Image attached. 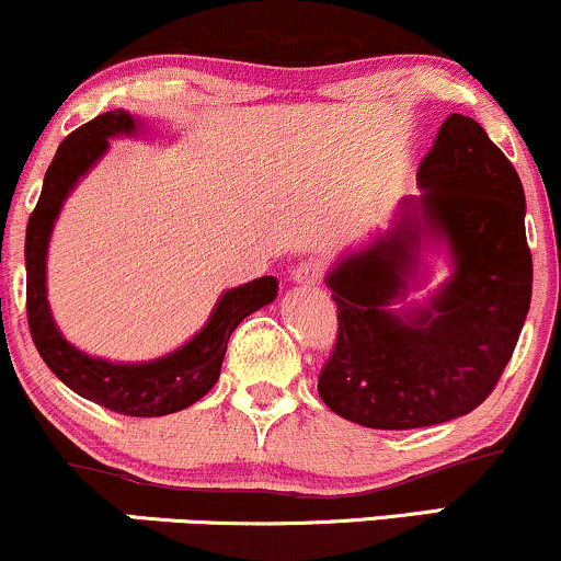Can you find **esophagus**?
I'll return each instance as SVG.
<instances>
[{"mask_svg": "<svg viewBox=\"0 0 561 561\" xmlns=\"http://www.w3.org/2000/svg\"><path fill=\"white\" fill-rule=\"evenodd\" d=\"M289 279L298 287H317L321 282L319 263H298V266L293 268V274H289Z\"/></svg>", "mask_w": 561, "mask_h": 561, "instance_id": "34e87169", "label": "esophagus"}]
</instances>
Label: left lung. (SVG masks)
I'll return each instance as SVG.
<instances>
[{"label":"left lung","mask_w":561,"mask_h":561,"mask_svg":"<svg viewBox=\"0 0 561 561\" xmlns=\"http://www.w3.org/2000/svg\"><path fill=\"white\" fill-rule=\"evenodd\" d=\"M416 184L422 195L324 276L340 327L319 396L371 430L430 427L478 409L530 311L523 182L485 128L450 113ZM430 249L447 253L451 274L424 304H405L426 280Z\"/></svg>","instance_id":"8db88e82"}]
</instances>
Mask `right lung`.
<instances>
[{
    "instance_id": "1",
    "label": "right lung",
    "mask_w": 561,
    "mask_h": 561,
    "mask_svg": "<svg viewBox=\"0 0 561 561\" xmlns=\"http://www.w3.org/2000/svg\"><path fill=\"white\" fill-rule=\"evenodd\" d=\"M145 124L128 111H111L76 128L49 163L42 197L25 229V306L38 356L53 375L87 401L124 416H165L197 403L221 375L231 332L244 317L276 298V276L231 287L218 298L195 337L152 362H107L68 343L47 300V250L55 221L76 184L111 150L115 137H139Z\"/></svg>"
}]
</instances>
